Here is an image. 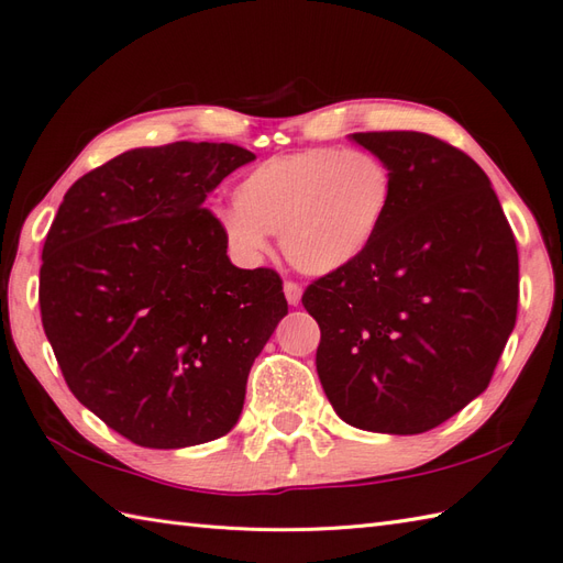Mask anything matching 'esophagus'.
Returning a JSON list of instances; mask_svg holds the SVG:
<instances>
[{
	"label": "esophagus",
	"instance_id": "esophagus-1",
	"mask_svg": "<svg viewBox=\"0 0 563 563\" xmlns=\"http://www.w3.org/2000/svg\"><path fill=\"white\" fill-rule=\"evenodd\" d=\"M301 294H303V289L296 282H286L284 284V296H286V301H289V306L301 303Z\"/></svg>",
	"mask_w": 563,
	"mask_h": 563
}]
</instances>
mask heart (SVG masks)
<instances>
[{
  "label": "heart",
  "instance_id": "b5f03b06",
  "mask_svg": "<svg viewBox=\"0 0 563 563\" xmlns=\"http://www.w3.org/2000/svg\"><path fill=\"white\" fill-rule=\"evenodd\" d=\"M393 195V170L378 154L313 146L247 170L235 187V205L219 209L217 219L245 262L265 257L269 233H279L296 269L330 274L352 265L376 241Z\"/></svg>",
  "mask_w": 563,
  "mask_h": 563
}]
</instances>
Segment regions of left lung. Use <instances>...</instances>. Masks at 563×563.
I'll use <instances>...</instances> for the list:
<instances>
[{"label": "left lung", "instance_id": "left-lung-1", "mask_svg": "<svg viewBox=\"0 0 563 563\" xmlns=\"http://www.w3.org/2000/svg\"><path fill=\"white\" fill-rule=\"evenodd\" d=\"M393 170L376 241L316 279L322 390L346 423L423 433L489 385L518 313V247L486 173L439 136L356 132Z\"/></svg>", "mask_w": 563, "mask_h": 563}]
</instances>
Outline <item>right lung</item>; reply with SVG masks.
<instances>
[{
	"instance_id": "obj_1",
	"label": "right lung",
	"mask_w": 563,
	"mask_h": 563,
	"mask_svg": "<svg viewBox=\"0 0 563 563\" xmlns=\"http://www.w3.org/2000/svg\"><path fill=\"white\" fill-rule=\"evenodd\" d=\"M235 144L132 148L74 183L43 245L41 318L69 390L142 448L229 433L289 313L279 274L239 269L207 195Z\"/></svg>"
}]
</instances>
